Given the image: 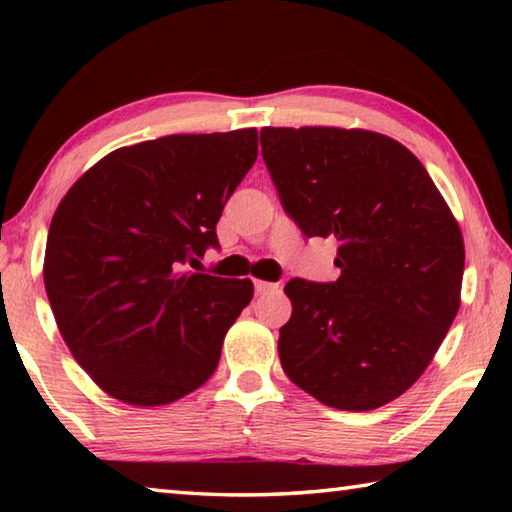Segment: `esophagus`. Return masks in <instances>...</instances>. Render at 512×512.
Returning a JSON list of instances; mask_svg holds the SVG:
<instances>
[{"instance_id":"34e87169","label":"esophagus","mask_w":512,"mask_h":512,"mask_svg":"<svg viewBox=\"0 0 512 512\" xmlns=\"http://www.w3.org/2000/svg\"><path fill=\"white\" fill-rule=\"evenodd\" d=\"M277 284L273 282H264V280H255V293H268V291H275Z\"/></svg>"}]
</instances>
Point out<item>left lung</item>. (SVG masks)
Segmentation results:
<instances>
[{"mask_svg": "<svg viewBox=\"0 0 512 512\" xmlns=\"http://www.w3.org/2000/svg\"><path fill=\"white\" fill-rule=\"evenodd\" d=\"M284 212L305 237H334L336 282L293 277L280 327L293 384L341 411L379 409L418 381L461 305L465 246L415 155L359 128H262Z\"/></svg>", "mask_w": 512, "mask_h": 512, "instance_id": "obj_1", "label": "left lung"}]
</instances>
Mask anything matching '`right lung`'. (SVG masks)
Here are the masks:
<instances>
[{
    "label": "right lung",
    "mask_w": 512,
    "mask_h": 512,
    "mask_svg": "<svg viewBox=\"0 0 512 512\" xmlns=\"http://www.w3.org/2000/svg\"><path fill=\"white\" fill-rule=\"evenodd\" d=\"M257 160V131L167 135L112 151L51 219L45 289L69 352L108 395L176 402L219 366L253 282L187 271Z\"/></svg>",
    "instance_id": "1"
}]
</instances>
